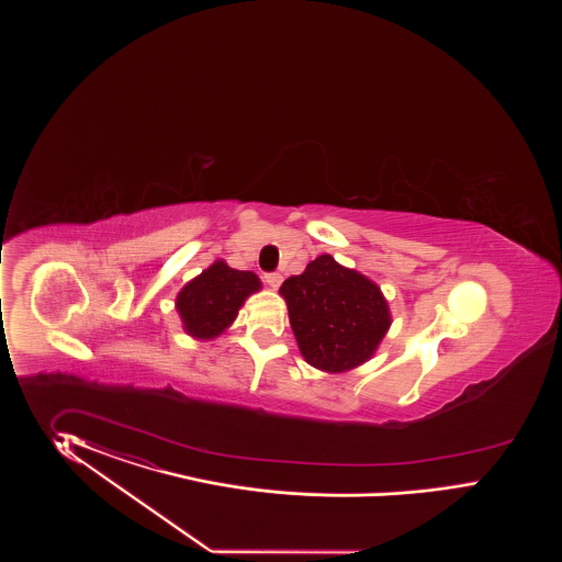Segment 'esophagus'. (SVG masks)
Returning <instances> with one entry per match:
<instances>
[{
	"label": "esophagus",
	"mask_w": 562,
	"mask_h": 562,
	"mask_svg": "<svg viewBox=\"0 0 562 562\" xmlns=\"http://www.w3.org/2000/svg\"><path fill=\"white\" fill-rule=\"evenodd\" d=\"M266 282H268L270 289L278 290V286L282 284V276L280 273H266Z\"/></svg>",
	"instance_id": "obj_1"
}]
</instances>
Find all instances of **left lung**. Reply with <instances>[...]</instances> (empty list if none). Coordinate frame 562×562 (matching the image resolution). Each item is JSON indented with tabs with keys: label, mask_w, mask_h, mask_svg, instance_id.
<instances>
[{
	"label": "left lung",
	"mask_w": 562,
	"mask_h": 562,
	"mask_svg": "<svg viewBox=\"0 0 562 562\" xmlns=\"http://www.w3.org/2000/svg\"><path fill=\"white\" fill-rule=\"evenodd\" d=\"M280 294L301 355L324 373H348L371 360L392 325L390 303L373 280L329 254L284 280Z\"/></svg>",
	"instance_id": "obj_1"
}]
</instances>
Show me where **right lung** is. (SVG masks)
Segmentation results:
<instances>
[{
  "mask_svg": "<svg viewBox=\"0 0 562 562\" xmlns=\"http://www.w3.org/2000/svg\"><path fill=\"white\" fill-rule=\"evenodd\" d=\"M261 290L254 272L231 268L216 259L204 272L189 280L175 299L186 334L195 340H214L237 319L238 308Z\"/></svg>",
  "mask_w": 562,
  "mask_h": 562,
  "instance_id": "right-lung-1",
  "label": "right lung"
}]
</instances>
